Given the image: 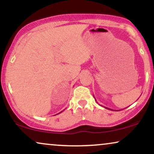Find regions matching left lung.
Wrapping results in <instances>:
<instances>
[{
    "label": "left lung",
    "instance_id": "obj_1",
    "mask_svg": "<svg viewBox=\"0 0 154 154\" xmlns=\"http://www.w3.org/2000/svg\"><path fill=\"white\" fill-rule=\"evenodd\" d=\"M105 108H107V109H109V110H111V109H110V108H106V107H105ZM117 111H118V110H117Z\"/></svg>",
    "mask_w": 154,
    "mask_h": 154
}]
</instances>
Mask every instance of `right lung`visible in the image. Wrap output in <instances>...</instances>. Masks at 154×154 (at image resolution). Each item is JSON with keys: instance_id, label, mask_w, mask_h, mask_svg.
Listing matches in <instances>:
<instances>
[{"instance_id": "right-lung-1", "label": "right lung", "mask_w": 154, "mask_h": 154, "mask_svg": "<svg viewBox=\"0 0 154 154\" xmlns=\"http://www.w3.org/2000/svg\"><path fill=\"white\" fill-rule=\"evenodd\" d=\"M60 112H62V111H61V112H59V113H60ZM59 113H58V114H59Z\"/></svg>"}]
</instances>
